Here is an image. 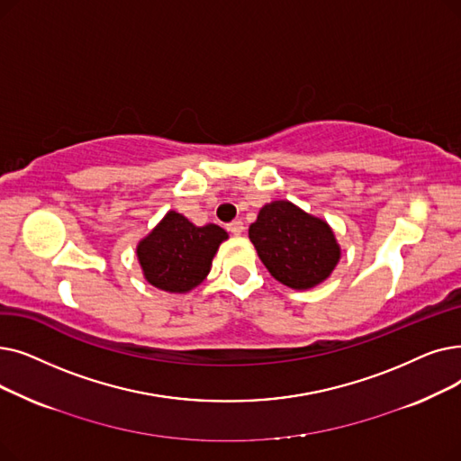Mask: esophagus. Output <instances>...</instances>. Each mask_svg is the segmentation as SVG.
<instances>
[{
    "label": "esophagus",
    "instance_id": "1",
    "mask_svg": "<svg viewBox=\"0 0 461 461\" xmlns=\"http://www.w3.org/2000/svg\"><path fill=\"white\" fill-rule=\"evenodd\" d=\"M227 229H229V232H230V234L240 236V234L244 232V229H246V227H244V223H242V221H240V219H236V221L229 223V227H227Z\"/></svg>",
    "mask_w": 461,
    "mask_h": 461
}]
</instances>
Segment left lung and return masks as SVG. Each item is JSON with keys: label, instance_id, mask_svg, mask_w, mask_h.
Listing matches in <instances>:
<instances>
[{"label": "left lung", "instance_id": "left-lung-1", "mask_svg": "<svg viewBox=\"0 0 461 461\" xmlns=\"http://www.w3.org/2000/svg\"><path fill=\"white\" fill-rule=\"evenodd\" d=\"M249 240L268 272L296 291L322 283L341 257L328 223L289 201L262 206L249 227Z\"/></svg>", "mask_w": 461, "mask_h": 461}]
</instances>
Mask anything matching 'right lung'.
<instances>
[{
	"label": "right lung",
	"instance_id": "obj_1",
	"mask_svg": "<svg viewBox=\"0 0 461 461\" xmlns=\"http://www.w3.org/2000/svg\"><path fill=\"white\" fill-rule=\"evenodd\" d=\"M229 234L213 223L193 225L187 217L170 210L161 223L137 246L144 277L167 293H187L210 272L219 244Z\"/></svg>",
	"mask_w": 461,
	"mask_h": 461
}]
</instances>
